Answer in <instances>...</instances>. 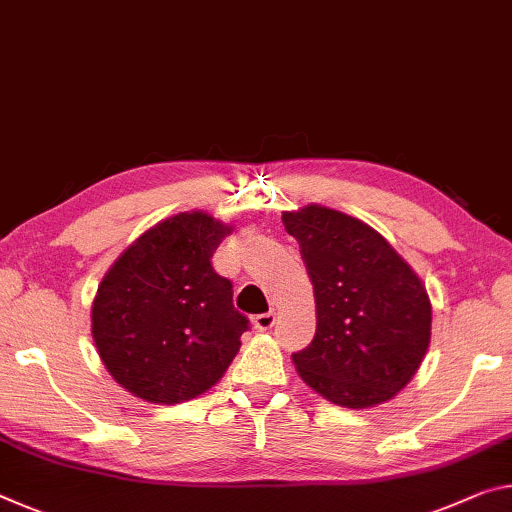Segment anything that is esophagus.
I'll list each match as a JSON object with an SVG mask.
<instances>
[{
  "label": "esophagus",
  "mask_w": 512,
  "mask_h": 512,
  "mask_svg": "<svg viewBox=\"0 0 512 512\" xmlns=\"http://www.w3.org/2000/svg\"><path fill=\"white\" fill-rule=\"evenodd\" d=\"M275 321H278V314H275V312L257 314V316H255V328H257V330H269V328L275 326Z\"/></svg>",
  "instance_id": "obj_1"
}]
</instances>
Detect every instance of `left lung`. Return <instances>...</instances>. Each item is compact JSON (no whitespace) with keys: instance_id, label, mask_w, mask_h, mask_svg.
I'll list each match as a JSON object with an SVG mask.
<instances>
[{"instance_id":"obj_1","label":"left lung","mask_w":512,"mask_h":512,"mask_svg":"<svg viewBox=\"0 0 512 512\" xmlns=\"http://www.w3.org/2000/svg\"><path fill=\"white\" fill-rule=\"evenodd\" d=\"M316 300L310 346L291 355L314 392L371 408L410 383L431 342V300L417 273L358 218L310 205L282 214Z\"/></svg>"}]
</instances>
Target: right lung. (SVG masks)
Returning a JSON list of instances; mask_svg holds the SVG:
<instances>
[{"label": "right lung", "mask_w": 512, "mask_h": 512, "mask_svg": "<svg viewBox=\"0 0 512 512\" xmlns=\"http://www.w3.org/2000/svg\"><path fill=\"white\" fill-rule=\"evenodd\" d=\"M227 232L202 212L170 216L136 239L97 287V353L139 399H196L237 355L250 321L232 303V282L212 266Z\"/></svg>", "instance_id": "add662e5"}]
</instances>
